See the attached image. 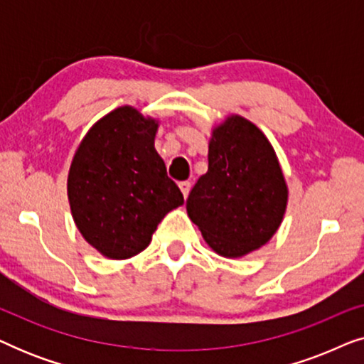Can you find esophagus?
I'll return each mask as SVG.
<instances>
[{
	"instance_id": "esophagus-1",
	"label": "esophagus",
	"mask_w": 364,
	"mask_h": 364,
	"mask_svg": "<svg viewBox=\"0 0 364 364\" xmlns=\"http://www.w3.org/2000/svg\"><path fill=\"white\" fill-rule=\"evenodd\" d=\"M178 187H181V191H182V193H183V197H188V192H191V182H181L178 183Z\"/></svg>"
}]
</instances>
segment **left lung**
<instances>
[{"mask_svg": "<svg viewBox=\"0 0 364 364\" xmlns=\"http://www.w3.org/2000/svg\"><path fill=\"white\" fill-rule=\"evenodd\" d=\"M288 186L277 152L248 119L230 114L212 129L208 171L188 193L187 213L213 252L240 258L282 225Z\"/></svg>", "mask_w": 364, "mask_h": 364, "instance_id": "8db88e82", "label": "left lung"}]
</instances>
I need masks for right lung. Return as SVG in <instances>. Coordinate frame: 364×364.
<instances>
[{"label":"right lung","instance_id":"obj_1","mask_svg":"<svg viewBox=\"0 0 364 364\" xmlns=\"http://www.w3.org/2000/svg\"><path fill=\"white\" fill-rule=\"evenodd\" d=\"M159 119L121 106L99 119L74 152L68 198L77 230L109 260L146 250L162 218L183 203L154 141Z\"/></svg>","mask_w":364,"mask_h":364}]
</instances>
